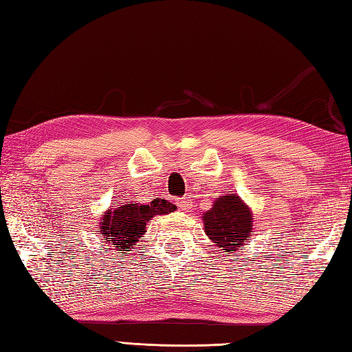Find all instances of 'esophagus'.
Segmentation results:
<instances>
[{
    "label": "esophagus",
    "mask_w": 352,
    "mask_h": 352,
    "mask_svg": "<svg viewBox=\"0 0 352 352\" xmlns=\"http://www.w3.org/2000/svg\"><path fill=\"white\" fill-rule=\"evenodd\" d=\"M177 206L178 208H182L184 212H189L192 208V199L189 197H183L177 199Z\"/></svg>",
    "instance_id": "esophagus-1"
}]
</instances>
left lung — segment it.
I'll return each mask as SVG.
<instances>
[{
	"label": "left lung",
	"mask_w": 352,
	"mask_h": 352,
	"mask_svg": "<svg viewBox=\"0 0 352 352\" xmlns=\"http://www.w3.org/2000/svg\"><path fill=\"white\" fill-rule=\"evenodd\" d=\"M206 234L226 252H234L252 233V214L236 195H226L214 201L213 208L204 213Z\"/></svg>",
	"instance_id": "1"
}]
</instances>
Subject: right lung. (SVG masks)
<instances>
[{
  "label": "right lung",
  "instance_id": "obj_1",
  "mask_svg": "<svg viewBox=\"0 0 352 352\" xmlns=\"http://www.w3.org/2000/svg\"><path fill=\"white\" fill-rule=\"evenodd\" d=\"M168 199H154L144 204H124L116 210H109L102 218L104 241L116 245L119 251H129L130 246L145 233V226L155 214H166L175 210Z\"/></svg>",
  "mask_w": 352,
  "mask_h": 352
}]
</instances>
